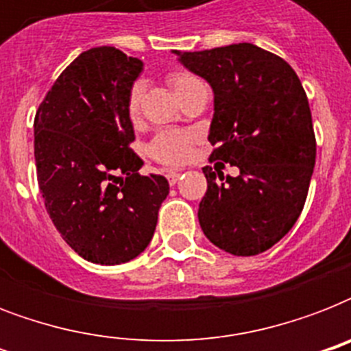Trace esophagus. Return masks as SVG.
Returning a JSON list of instances; mask_svg holds the SVG:
<instances>
[{"instance_id": "obj_1", "label": "esophagus", "mask_w": 351, "mask_h": 351, "mask_svg": "<svg viewBox=\"0 0 351 351\" xmlns=\"http://www.w3.org/2000/svg\"><path fill=\"white\" fill-rule=\"evenodd\" d=\"M165 176H167V180H169L171 186H175L176 182L180 180V171H175V169H171L165 173Z\"/></svg>"}]
</instances>
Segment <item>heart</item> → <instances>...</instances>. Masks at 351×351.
<instances>
[{"label":"heart","mask_w":351,"mask_h":351,"mask_svg":"<svg viewBox=\"0 0 351 351\" xmlns=\"http://www.w3.org/2000/svg\"><path fill=\"white\" fill-rule=\"evenodd\" d=\"M169 84L176 96H180L184 90L193 87L195 84H200V80L195 78L189 73H173L169 76ZM140 100H142V85H134L131 89V95H129V101H127V112L132 120L140 112ZM149 153L162 164H182V162H186L189 153H191V138L187 134H182V132H160L151 143Z\"/></svg>","instance_id":"obj_1"}]
</instances>
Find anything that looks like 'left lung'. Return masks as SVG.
I'll return each mask as SVG.
<instances>
[{"mask_svg": "<svg viewBox=\"0 0 351 351\" xmlns=\"http://www.w3.org/2000/svg\"><path fill=\"white\" fill-rule=\"evenodd\" d=\"M175 54L213 89L209 158L240 171L224 180L204 167L200 228L231 255H258L293 228L308 197L317 145L302 84L282 58L253 43Z\"/></svg>", "mask_w": 351, "mask_h": 351, "instance_id": "8db88e82", "label": "left lung"}]
</instances>
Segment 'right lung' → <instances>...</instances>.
Returning a JSON list of instances; mask_svg holds the SVG:
<instances>
[{
	"instance_id": "right-lung-1",
	"label": "right lung",
	"mask_w": 351,
	"mask_h": 351,
	"mask_svg": "<svg viewBox=\"0 0 351 351\" xmlns=\"http://www.w3.org/2000/svg\"><path fill=\"white\" fill-rule=\"evenodd\" d=\"M142 60L114 47L82 52L47 93L34 118V158L47 213L85 261L136 258L153 239L169 195L162 175L142 176L129 145L127 101Z\"/></svg>"
}]
</instances>
